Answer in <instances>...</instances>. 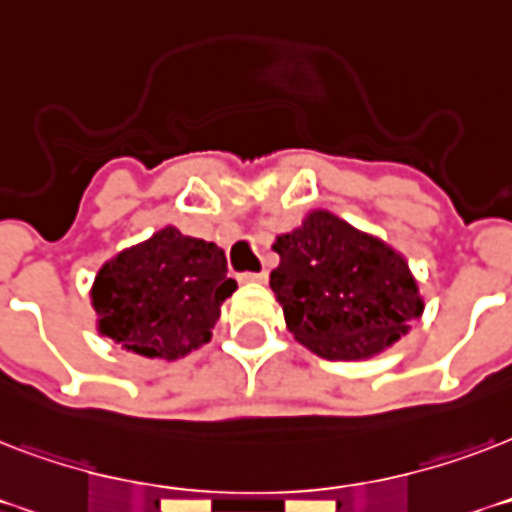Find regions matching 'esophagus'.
Listing matches in <instances>:
<instances>
[{
    "mask_svg": "<svg viewBox=\"0 0 512 512\" xmlns=\"http://www.w3.org/2000/svg\"><path fill=\"white\" fill-rule=\"evenodd\" d=\"M241 281H268V271H255V273H241Z\"/></svg>",
    "mask_w": 512,
    "mask_h": 512,
    "instance_id": "obj_1",
    "label": "esophagus"
}]
</instances>
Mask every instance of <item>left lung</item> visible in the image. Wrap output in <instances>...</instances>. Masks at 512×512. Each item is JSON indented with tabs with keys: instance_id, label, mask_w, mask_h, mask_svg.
I'll return each instance as SVG.
<instances>
[{
	"instance_id": "8db88e82",
	"label": "left lung",
	"mask_w": 512,
	"mask_h": 512,
	"mask_svg": "<svg viewBox=\"0 0 512 512\" xmlns=\"http://www.w3.org/2000/svg\"><path fill=\"white\" fill-rule=\"evenodd\" d=\"M273 249L271 289L289 332L321 358L374 356L422 316L404 257L329 212L308 215Z\"/></svg>"
}]
</instances>
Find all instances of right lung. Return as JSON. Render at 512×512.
Listing matches in <instances>:
<instances>
[{"instance_id": "obj_1", "label": "right lung", "mask_w": 512, "mask_h": 512, "mask_svg": "<svg viewBox=\"0 0 512 512\" xmlns=\"http://www.w3.org/2000/svg\"><path fill=\"white\" fill-rule=\"evenodd\" d=\"M233 289L223 249L164 228L100 268L92 305L103 335L172 361L209 340Z\"/></svg>"}]
</instances>
